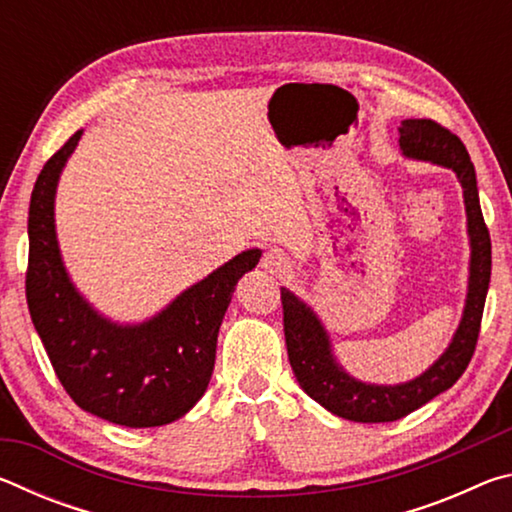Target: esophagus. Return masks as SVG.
Listing matches in <instances>:
<instances>
[{"label": "esophagus", "instance_id": "34e87169", "mask_svg": "<svg viewBox=\"0 0 512 512\" xmlns=\"http://www.w3.org/2000/svg\"><path fill=\"white\" fill-rule=\"evenodd\" d=\"M287 266H289V257L277 248L268 250V253H264L262 257V268H266L268 273H284L287 271Z\"/></svg>", "mask_w": 512, "mask_h": 512}]
</instances>
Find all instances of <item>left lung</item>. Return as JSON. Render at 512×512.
Segmentation results:
<instances>
[{"label": "left lung", "instance_id": "obj_1", "mask_svg": "<svg viewBox=\"0 0 512 512\" xmlns=\"http://www.w3.org/2000/svg\"><path fill=\"white\" fill-rule=\"evenodd\" d=\"M400 149L406 158L433 162L456 173L463 187L467 235H470V280L461 325L449 348L420 377L395 386L366 384L350 377L334 359L327 329L298 296L282 289L284 339L298 384L311 400L329 413L352 422H393L420 409L433 397L452 388L470 363L483 318L492 271L490 232L485 228L474 164L458 137L433 119H404L400 126Z\"/></svg>", "mask_w": 512, "mask_h": 512}]
</instances>
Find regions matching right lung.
<instances>
[{
  "instance_id": "obj_1",
  "label": "right lung",
  "mask_w": 512,
  "mask_h": 512,
  "mask_svg": "<svg viewBox=\"0 0 512 512\" xmlns=\"http://www.w3.org/2000/svg\"><path fill=\"white\" fill-rule=\"evenodd\" d=\"M81 133L51 155L33 187L29 314L60 384L83 411L121 427H162L183 418L207 391L225 309L239 277L253 271L262 250L232 257L146 323L103 318L69 280L54 223L60 171Z\"/></svg>"
}]
</instances>
